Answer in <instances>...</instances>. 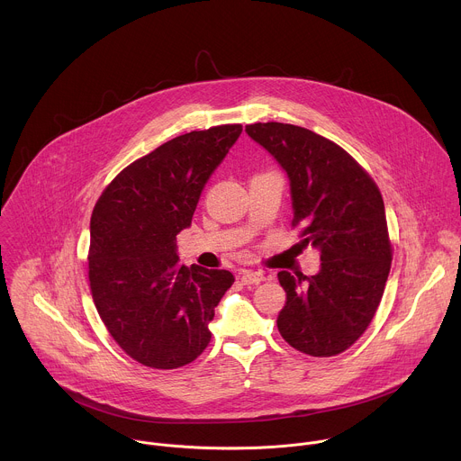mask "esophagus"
<instances>
[{
	"label": "esophagus",
	"mask_w": 461,
	"mask_h": 461,
	"mask_svg": "<svg viewBox=\"0 0 461 461\" xmlns=\"http://www.w3.org/2000/svg\"><path fill=\"white\" fill-rule=\"evenodd\" d=\"M240 280H242V284L249 285V284H260V282H264L266 276H264V273H260V271L244 269V271L240 273Z\"/></svg>",
	"instance_id": "1"
}]
</instances>
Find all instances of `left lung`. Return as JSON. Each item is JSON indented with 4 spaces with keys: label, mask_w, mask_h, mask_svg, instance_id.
Returning <instances> with one entry per match:
<instances>
[{
    "label": "left lung",
    "mask_w": 461,
    "mask_h": 461,
    "mask_svg": "<svg viewBox=\"0 0 461 461\" xmlns=\"http://www.w3.org/2000/svg\"><path fill=\"white\" fill-rule=\"evenodd\" d=\"M246 132L285 170L293 224L303 226V242L321 258L314 276L278 273L287 294L278 330L303 354H341L370 325L390 275L383 195L347 150L309 129L267 122Z\"/></svg>",
    "instance_id": "1"
}]
</instances>
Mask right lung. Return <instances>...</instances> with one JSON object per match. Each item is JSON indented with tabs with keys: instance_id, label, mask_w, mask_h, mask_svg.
I'll return each mask as SVG.
<instances>
[{
	"instance_id": "add662e5",
	"label": "right lung",
	"mask_w": 461,
	"mask_h": 461,
	"mask_svg": "<svg viewBox=\"0 0 461 461\" xmlns=\"http://www.w3.org/2000/svg\"><path fill=\"white\" fill-rule=\"evenodd\" d=\"M242 125L181 134L125 167L95 204L89 285L113 339L134 361L172 370L197 359L235 282L226 269L181 266L176 237L239 140Z\"/></svg>"
}]
</instances>
